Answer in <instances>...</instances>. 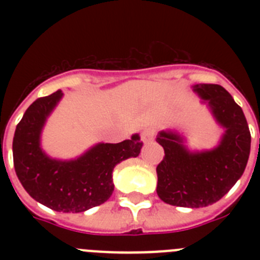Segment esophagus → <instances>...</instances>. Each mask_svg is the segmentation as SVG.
I'll list each match as a JSON object with an SVG mask.
<instances>
[{"instance_id": "obj_1", "label": "esophagus", "mask_w": 260, "mask_h": 260, "mask_svg": "<svg viewBox=\"0 0 260 260\" xmlns=\"http://www.w3.org/2000/svg\"><path fill=\"white\" fill-rule=\"evenodd\" d=\"M153 137H155V130H153V128L148 127L142 132V141H143L144 143H150V142H152Z\"/></svg>"}]
</instances>
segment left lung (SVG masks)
Instances as JSON below:
<instances>
[{
	"label": "left lung",
	"mask_w": 260,
	"mask_h": 260,
	"mask_svg": "<svg viewBox=\"0 0 260 260\" xmlns=\"http://www.w3.org/2000/svg\"><path fill=\"white\" fill-rule=\"evenodd\" d=\"M194 91L225 128L213 150L190 152L173 132H160L156 142L165 156L157 165V191L162 202L177 207L199 208L216 203L243 174L250 155L246 117L231 93L219 84H195Z\"/></svg>",
	"instance_id": "1"
}]
</instances>
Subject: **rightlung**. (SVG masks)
<instances>
[{
  "mask_svg": "<svg viewBox=\"0 0 260 260\" xmlns=\"http://www.w3.org/2000/svg\"><path fill=\"white\" fill-rule=\"evenodd\" d=\"M62 95L56 91L38 99L23 114L13 139L14 168L24 190L39 203L57 212H84L110 198L114 167L137 157L143 143L134 134L121 143L96 144L75 160L50 158L41 150L40 134Z\"/></svg>",
  "mask_w": 260,
  "mask_h": 260,
  "instance_id": "add662e5",
  "label": "right lung"
}]
</instances>
